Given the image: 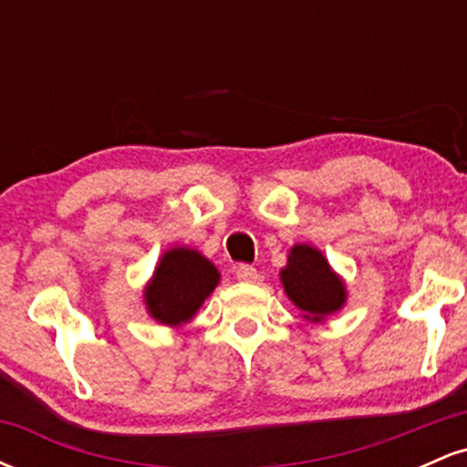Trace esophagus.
Here are the masks:
<instances>
[{
	"mask_svg": "<svg viewBox=\"0 0 467 467\" xmlns=\"http://www.w3.org/2000/svg\"><path fill=\"white\" fill-rule=\"evenodd\" d=\"M259 275H256V270L252 265H239L237 267V281L241 283H254Z\"/></svg>",
	"mask_w": 467,
	"mask_h": 467,
	"instance_id": "obj_1",
	"label": "esophagus"
}]
</instances>
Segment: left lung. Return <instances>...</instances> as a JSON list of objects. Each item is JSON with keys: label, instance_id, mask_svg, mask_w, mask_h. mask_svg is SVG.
I'll return each instance as SVG.
<instances>
[{"label": "left lung", "instance_id": "1", "mask_svg": "<svg viewBox=\"0 0 467 467\" xmlns=\"http://www.w3.org/2000/svg\"><path fill=\"white\" fill-rule=\"evenodd\" d=\"M287 298L301 309L307 323H325L347 303V283L327 256L309 244H296L287 252V265L278 272Z\"/></svg>", "mask_w": 467, "mask_h": 467}]
</instances>
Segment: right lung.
Returning a JSON list of instances; mask_svg holds the SVG:
<instances>
[{"label":"right lung","instance_id":"add662e5","mask_svg":"<svg viewBox=\"0 0 467 467\" xmlns=\"http://www.w3.org/2000/svg\"><path fill=\"white\" fill-rule=\"evenodd\" d=\"M219 278L222 275L215 264L200 250L189 245L169 248L160 256L153 276L144 285L147 314L166 327L186 325L215 292Z\"/></svg>","mask_w":467,"mask_h":467}]
</instances>
